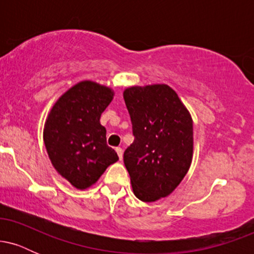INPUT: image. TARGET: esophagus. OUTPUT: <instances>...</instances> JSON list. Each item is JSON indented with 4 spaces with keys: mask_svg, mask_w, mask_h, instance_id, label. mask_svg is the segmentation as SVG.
<instances>
[{
    "mask_svg": "<svg viewBox=\"0 0 254 254\" xmlns=\"http://www.w3.org/2000/svg\"><path fill=\"white\" fill-rule=\"evenodd\" d=\"M116 151H117V154H118V156H119V160L123 159V149L118 147V148H116Z\"/></svg>",
    "mask_w": 254,
    "mask_h": 254,
    "instance_id": "esophagus-1",
    "label": "esophagus"
}]
</instances>
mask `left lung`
<instances>
[{"instance_id":"left-lung-1","label":"left lung","mask_w":254,"mask_h":254,"mask_svg":"<svg viewBox=\"0 0 254 254\" xmlns=\"http://www.w3.org/2000/svg\"><path fill=\"white\" fill-rule=\"evenodd\" d=\"M124 100L135 137L124 151V165L135 196L155 202L172 193L190 168L191 116L167 84L131 87Z\"/></svg>"}]
</instances>
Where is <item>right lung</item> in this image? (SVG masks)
<instances>
[{"instance_id": "right-lung-1", "label": "right lung", "mask_w": 254, "mask_h": 254, "mask_svg": "<svg viewBox=\"0 0 254 254\" xmlns=\"http://www.w3.org/2000/svg\"><path fill=\"white\" fill-rule=\"evenodd\" d=\"M112 98L107 87L83 81L58 99L45 123L44 142L52 165L80 190L93 185L118 160L100 124Z\"/></svg>"}]
</instances>
